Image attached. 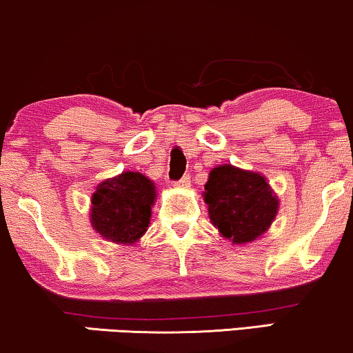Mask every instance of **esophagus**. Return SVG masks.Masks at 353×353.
Masks as SVG:
<instances>
[{
	"label": "esophagus",
	"mask_w": 353,
	"mask_h": 353,
	"mask_svg": "<svg viewBox=\"0 0 353 353\" xmlns=\"http://www.w3.org/2000/svg\"><path fill=\"white\" fill-rule=\"evenodd\" d=\"M173 185L180 186V188H188V186L191 185V178H190V175H185L183 178H181V180L175 181V183H173Z\"/></svg>",
	"instance_id": "34e87169"
}]
</instances>
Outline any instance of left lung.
<instances>
[{
	"instance_id": "1",
	"label": "left lung",
	"mask_w": 353,
	"mask_h": 353,
	"mask_svg": "<svg viewBox=\"0 0 353 353\" xmlns=\"http://www.w3.org/2000/svg\"><path fill=\"white\" fill-rule=\"evenodd\" d=\"M204 190L212 224L234 243L255 241L276 216L278 199L260 173L221 165Z\"/></svg>"
}]
</instances>
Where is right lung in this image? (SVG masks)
Wrapping results in <instances>:
<instances>
[{"mask_svg": "<svg viewBox=\"0 0 353 353\" xmlns=\"http://www.w3.org/2000/svg\"><path fill=\"white\" fill-rule=\"evenodd\" d=\"M155 186L142 173L125 172L98 185L91 224L110 242L132 243L147 230Z\"/></svg>", "mask_w": 353, "mask_h": 353, "instance_id": "right-lung-1", "label": "right lung"}]
</instances>
